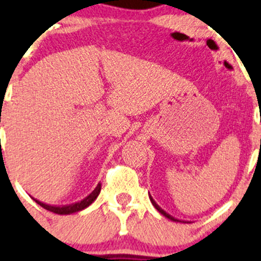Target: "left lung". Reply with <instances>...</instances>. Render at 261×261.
I'll list each match as a JSON object with an SVG mask.
<instances>
[{
  "instance_id": "obj_1",
  "label": "left lung",
  "mask_w": 261,
  "mask_h": 261,
  "mask_svg": "<svg viewBox=\"0 0 261 261\" xmlns=\"http://www.w3.org/2000/svg\"><path fill=\"white\" fill-rule=\"evenodd\" d=\"M149 197H150V201H151V202H152V205H153V206H155V209H156V210H158V211H159V213H160V214H161V215H164V216H165V218H167V219H169V220H171V221H175V223H181V221H180V220H177V219H175V218H174V216H171V215H170V214H167L165 210H163V209H161V207H160V206H159V205H158V204H156V201H155V200H153V199H152V196H151V195H150V193H149Z\"/></svg>"
}]
</instances>
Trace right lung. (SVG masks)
Masks as SVG:
<instances>
[{"label": "right lung", "instance_id": "obj_1", "mask_svg": "<svg viewBox=\"0 0 261 261\" xmlns=\"http://www.w3.org/2000/svg\"><path fill=\"white\" fill-rule=\"evenodd\" d=\"M100 191H101V184L98 182V185L96 186L95 190L92 191L90 195H87L86 197H85L84 200H81V201H79V202H75V204L65 205V206H51V205H47V204H45V202L38 201V200H36V199H35V201H36L40 206H42L43 209L51 211V213L59 214V215H70V214L79 213V211L86 209L87 206H90V205L95 201L96 197L98 196Z\"/></svg>", "mask_w": 261, "mask_h": 261}]
</instances>
